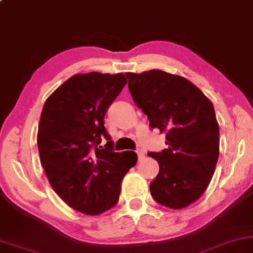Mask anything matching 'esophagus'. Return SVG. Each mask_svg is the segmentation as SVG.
Returning <instances> with one entry per match:
<instances>
[{
    "label": "esophagus",
    "instance_id": "obj_1",
    "mask_svg": "<svg viewBox=\"0 0 253 253\" xmlns=\"http://www.w3.org/2000/svg\"><path fill=\"white\" fill-rule=\"evenodd\" d=\"M136 154H137V157H139V161L143 160L144 158V150L143 149H136Z\"/></svg>",
    "mask_w": 253,
    "mask_h": 253
}]
</instances>
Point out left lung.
I'll return each instance as SVG.
<instances>
[{"instance_id":"left-lung-1","label":"left lung","mask_w":253,"mask_h":253,"mask_svg":"<svg viewBox=\"0 0 253 253\" xmlns=\"http://www.w3.org/2000/svg\"><path fill=\"white\" fill-rule=\"evenodd\" d=\"M126 76L150 128L167 133V149L148 154L160 164L151 197L172 210L186 207L203 195L217 163L220 129L213 104L181 76L162 70Z\"/></svg>"}]
</instances>
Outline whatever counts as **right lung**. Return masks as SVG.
<instances>
[{"mask_svg":"<svg viewBox=\"0 0 253 253\" xmlns=\"http://www.w3.org/2000/svg\"><path fill=\"white\" fill-rule=\"evenodd\" d=\"M126 83L124 74L75 75L47 98L40 116L37 143L43 171L56 194L83 214L116 206L121 180L136 164L134 151L113 150L104 126L107 109Z\"/></svg>","mask_w":253,"mask_h":253,"instance_id":"add662e5","label":"right lung"}]
</instances>
